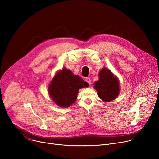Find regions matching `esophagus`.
<instances>
[{"instance_id": "34e87169", "label": "esophagus", "mask_w": 159, "mask_h": 159, "mask_svg": "<svg viewBox=\"0 0 159 159\" xmlns=\"http://www.w3.org/2000/svg\"><path fill=\"white\" fill-rule=\"evenodd\" d=\"M85 80L89 84V85H90L91 84V79L89 78V77H87V78H86V79H85Z\"/></svg>"}]
</instances>
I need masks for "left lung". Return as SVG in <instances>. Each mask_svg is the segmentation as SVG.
I'll list each match as a JSON object with an SVG mask.
<instances>
[{"instance_id": "left-lung-1", "label": "left lung", "mask_w": 159, "mask_h": 159, "mask_svg": "<svg viewBox=\"0 0 159 159\" xmlns=\"http://www.w3.org/2000/svg\"><path fill=\"white\" fill-rule=\"evenodd\" d=\"M98 80L94 82V88L102 101L110 102L119 95L120 82L118 77L106 68H103L98 73Z\"/></svg>"}]
</instances>
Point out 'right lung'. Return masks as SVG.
I'll list each match as a JSON object with an SVG mask.
<instances>
[{
    "label": "right lung",
    "instance_id": "1",
    "mask_svg": "<svg viewBox=\"0 0 159 159\" xmlns=\"http://www.w3.org/2000/svg\"><path fill=\"white\" fill-rule=\"evenodd\" d=\"M88 86V82L80 77L64 68L55 73L49 82L48 91L55 104L66 108L76 101L79 89Z\"/></svg>",
    "mask_w": 159,
    "mask_h": 159
}]
</instances>
